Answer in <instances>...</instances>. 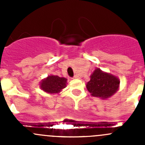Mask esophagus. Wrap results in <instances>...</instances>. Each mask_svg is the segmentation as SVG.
<instances>
[{"label":"esophagus","instance_id":"esophagus-1","mask_svg":"<svg viewBox=\"0 0 145 145\" xmlns=\"http://www.w3.org/2000/svg\"><path fill=\"white\" fill-rule=\"evenodd\" d=\"M74 78H75V79H76V78H78V76L77 75H75L74 76Z\"/></svg>","mask_w":145,"mask_h":145}]
</instances>
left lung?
Returning a JSON list of instances; mask_svg holds the SVG:
<instances>
[{"label": "left lung", "instance_id": "obj_1", "mask_svg": "<svg viewBox=\"0 0 145 145\" xmlns=\"http://www.w3.org/2000/svg\"><path fill=\"white\" fill-rule=\"evenodd\" d=\"M119 80L116 76L103 72L99 69L90 76V81L86 84L88 90L94 97L107 98L117 91Z\"/></svg>", "mask_w": 145, "mask_h": 145}]
</instances>
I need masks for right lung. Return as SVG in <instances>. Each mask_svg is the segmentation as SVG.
<instances>
[{
  "label": "right lung",
  "mask_w": 145,
  "mask_h": 145,
  "mask_svg": "<svg viewBox=\"0 0 145 145\" xmlns=\"http://www.w3.org/2000/svg\"><path fill=\"white\" fill-rule=\"evenodd\" d=\"M67 78L57 76H49L40 83L42 90L48 93H57L66 87Z\"/></svg>",
  "instance_id": "1"
}]
</instances>
